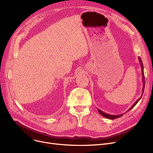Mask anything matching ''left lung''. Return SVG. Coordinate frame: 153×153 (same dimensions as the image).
I'll list each match as a JSON object with an SVG mask.
<instances>
[{
	"label": "left lung",
	"instance_id": "obj_1",
	"mask_svg": "<svg viewBox=\"0 0 153 153\" xmlns=\"http://www.w3.org/2000/svg\"><path fill=\"white\" fill-rule=\"evenodd\" d=\"M138 59H139V61H140V66H141V68L142 80H143V90H142V94H141V97L134 102V103L133 104V105L129 109H128V110L127 111H130L131 109H132V108L136 105V103H137L139 102V100L141 99V97H142V95H143V92H144V71H143V64L142 61H141V58H140V57H138ZM97 110H98L100 114L101 115H102L103 117H105V118H107L110 119V120H114V119L120 118V117H121L122 116H123V114H120V115H110V114H108L105 113V112H103V111L100 110L99 109V108H97ZM127 111H126V112H127Z\"/></svg>",
	"mask_w": 153,
	"mask_h": 153
}]
</instances>
